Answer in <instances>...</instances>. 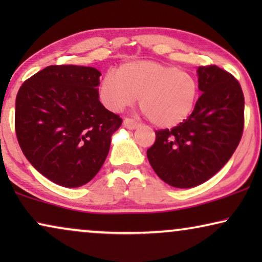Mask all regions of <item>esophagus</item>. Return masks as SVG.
Masks as SVG:
<instances>
[{"label": "esophagus", "instance_id": "34e87169", "mask_svg": "<svg viewBox=\"0 0 262 262\" xmlns=\"http://www.w3.org/2000/svg\"><path fill=\"white\" fill-rule=\"evenodd\" d=\"M124 126L126 128H130V130H134V128H137L139 126L138 121H136L132 118H125L124 119Z\"/></svg>", "mask_w": 262, "mask_h": 262}]
</instances>
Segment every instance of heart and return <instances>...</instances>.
Wrapping results in <instances>:
<instances>
[{
	"mask_svg": "<svg viewBox=\"0 0 262 262\" xmlns=\"http://www.w3.org/2000/svg\"><path fill=\"white\" fill-rule=\"evenodd\" d=\"M101 102L113 112L139 98L143 113L152 124L171 127L187 119L199 98L198 80L178 67L152 60L124 64L108 73L99 88Z\"/></svg>",
	"mask_w": 262,
	"mask_h": 262,
	"instance_id": "obj_1",
	"label": "heart"
}]
</instances>
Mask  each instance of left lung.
Segmentation results:
<instances>
[{"mask_svg": "<svg viewBox=\"0 0 262 262\" xmlns=\"http://www.w3.org/2000/svg\"><path fill=\"white\" fill-rule=\"evenodd\" d=\"M202 95L187 119L155 131L146 151L152 169L166 184L191 188L212 178L230 160L245 126V96L238 81L217 66H200Z\"/></svg>", "mask_w": 262, "mask_h": 262, "instance_id": "8db88e82", "label": "left lung"}]
</instances>
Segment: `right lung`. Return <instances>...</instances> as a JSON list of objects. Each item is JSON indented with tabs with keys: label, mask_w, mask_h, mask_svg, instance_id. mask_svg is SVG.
<instances>
[{
	"label": "right lung",
	"mask_w": 262,
	"mask_h": 262,
	"mask_svg": "<svg viewBox=\"0 0 262 262\" xmlns=\"http://www.w3.org/2000/svg\"><path fill=\"white\" fill-rule=\"evenodd\" d=\"M100 76L92 67L50 66L17 92L20 148L39 173L63 187H80L98 174L123 123L100 102Z\"/></svg>",
	"instance_id": "obj_1"
}]
</instances>
